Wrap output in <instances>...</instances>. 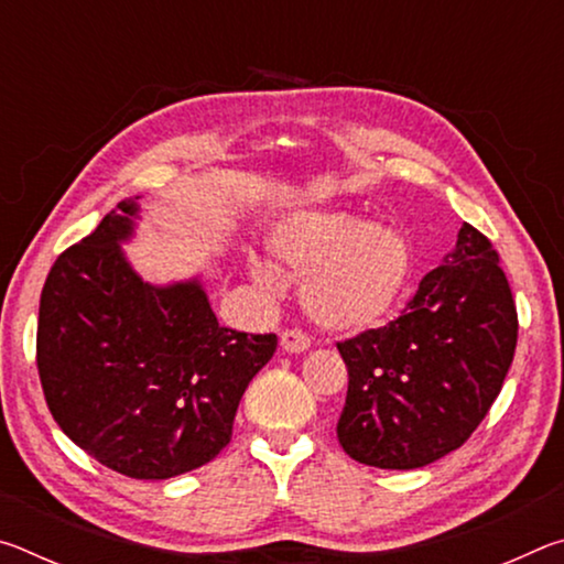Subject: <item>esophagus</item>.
I'll use <instances>...</instances> for the list:
<instances>
[{"label": "esophagus", "instance_id": "esophagus-1", "mask_svg": "<svg viewBox=\"0 0 564 564\" xmlns=\"http://www.w3.org/2000/svg\"><path fill=\"white\" fill-rule=\"evenodd\" d=\"M281 346L289 352H303L311 348V338L303 330H283L281 333Z\"/></svg>", "mask_w": 564, "mask_h": 564}]
</instances>
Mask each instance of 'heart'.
I'll return each instance as SVG.
<instances>
[{
	"label": "heart",
	"mask_w": 564,
	"mask_h": 564,
	"mask_svg": "<svg viewBox=\"0 0 564 564\" xmlns=\"http://www.w3.org/2000/svg\"><path fill=\"white\" fill-rule=\"evenodd\" d=\"M269 253L293 273H305L303 305L330 330H366L383 323L403 295L413 253L388 224H362L343 212H301L273 228ZM251 271L273 285V271L253 259Z\"/></svg>",
	"instance_id": "heart-1"
}]
</instances>
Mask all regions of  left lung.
Here are the masks:
<instances>
[{"label": "left lung", "mask_w": 564, "mask_h": 564, "mask_svg": "<svg viewBox=\"0 0 564 564\" xmlns=\"http://www.w3.org/2000/svg\"><path fill=\"white\" fill-rule=\"evenodd\" d=\"M518 308L490 238L463 224L403 316L338 343L348 395L338 441L352 460L413 470L460 447L500 395Z\"/></svg>", "instance_id": "1"}]
</instances>
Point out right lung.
Instances as JSON below:
<instances>
[{
    "mask_svg": "<svg viewBox=\"0 0 564 564\" xmlns=\"http://www.w3.org/2000/svg\"><path fill=\"white\" fill-rule=\"evenodd\" d=\"M137 212L131 198L117 204L54 261L36 368L69 441L121 475L166 480L231 443L243 390L279 338L218 326L198 281H141L119 248Z\"/></svg>",
    "mask_w": 564,
    "mask_h": 564,
    "instance_id": "add662e5",
    "label": "right lung"
}]
</instances>
